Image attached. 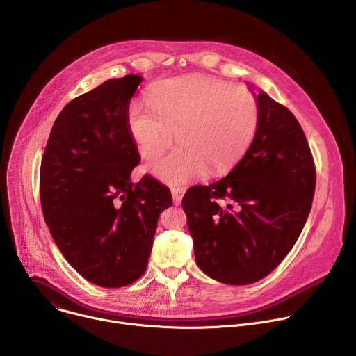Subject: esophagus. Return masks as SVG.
<instances>
[{"mask_svg":"<svg viewBox=\"0 0 356 356\" xmlns=\"http://www.w3.org/2000/svg\"><path fill=\"white\" fill-rule=\"evenodd\" d=\"M170 191H172V195H173L175 206H180L183 194H184V191H186V187H172Z\"/></svg>","mask_w":356,"mask_h":356,"instance_id":"34e87169","label":"esophagus"}]
</instances>
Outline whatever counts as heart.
Segmentation results:
<instances>
[{"label": "heart", "instance_id": "1", "mask_svg": "<svg viewBox=\"0 0 356 356\" xmlns=\"http://www.w3.org/2000/svg\"><path fill=\"white\" fill-rule=\"evenodd\" d=\"M128 128L145 161L168 156L150 166L169 183H184L204 175H220L248 152L259 124L258 99L243 84L191 74L150 87L146 106L131 104Z\"/></svg>", "mask_w": 356, "mask_h": 356}]
</instances>
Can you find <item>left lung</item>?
I'll return each instance as SVG.
<instances>
[{
	"label": "left lung",
	"mask_w": 356,
	"mask_h": 356,
	"mask_svg": "<svg viewBox=\"0 0 356 356\" xmlns=\"http://www.w3.org/2000/svg\"><path fill=\"white\" fill-rule=\"evenodd\" d=\"M257 135L221 180L181 201L198 268L225 284L255 283L286 258L312 210L316 165L296 117L261 91ZM221 200H227L222 205Z\"/></svg>",
	"instance_id": "1"
}]
</instances>
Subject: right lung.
<instances>
[{
	"mask_svg": "<svg viewBox=\"0 0 356 356\" xmlns=\"http://www.w3.org/2000/svg\"><path fill=\"white\" fill-rule=\"evenodd\" d=\"M142 77L111 79L60 111L40 163L46 225L66 261L86 280L124 287L146 270L166 186L131 173L140 158L128 128L129 101Z\"/></svg>",
	"mask_w": 356,
	"mask_h": 356,
	"instance_id": "right-lung-1",
	"label": "right lung"
}]
</instances>
